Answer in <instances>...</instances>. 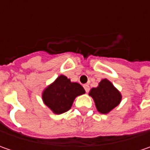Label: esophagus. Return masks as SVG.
<instances>
[{
  "label": "esophagus",
  "mask_w": 150,
  "mask_h": 150,
  "mask_svg": "<svg viewBox=\"0 0 150 150\" xmlns=\"http://www.w3.org/2000/svg\"><path fill=\"white\" fill-rule=\"evenodd\" d=\"M83 88L85 91H86V93H88L89 91V86H88V84H84Z\"/></svg>",
  "instance_id": "obj_1"
}]
</instances>
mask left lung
I'll use <instances>...</instances> for the list:
<instances>
[{"instance_id":"left-lung-1","label":"left lung","mask_w":150,"mask_h":150,"mask_svg":"<svg viewBox=\"0 0 150 150\" xmlns=\"http://www.w3.org/2000/svg\"><path fill=\"white\" fill-rule=\"evenodd\" d=\"M89 96L94 101L97 110L103 114L111 112L122 100V94L107 78L102 79L97 88L90 90Z\"/></svg>"}]
</instances>
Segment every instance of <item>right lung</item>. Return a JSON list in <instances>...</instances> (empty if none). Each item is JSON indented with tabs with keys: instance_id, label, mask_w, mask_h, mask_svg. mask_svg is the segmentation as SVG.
<instances>
[{
	"instance_id": "add662e5",
	"label": "right lung",
	"mask_w": 150,
	"mask_h": 150,
	"mask_svg": "<svg viewBox=\"0 0 150 150\" xmlns=\"http://www.w3.org/2000/svg\"><path fill=\"white\" fill-rule=\"evenodd\" d=\"M84 93L85 90L80 84L71 82L64 75H60L43 90L42 98L44 104L53 113L61 114L68 111L74 99Z\"/></svg>"
}]
</instances>
